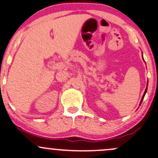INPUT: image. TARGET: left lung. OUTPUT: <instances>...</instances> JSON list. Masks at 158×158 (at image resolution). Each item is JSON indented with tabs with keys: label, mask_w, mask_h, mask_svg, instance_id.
<instances>
[{
	"label": "left lung",
	"mask_w": 158,
	"mask_h": 158,
	"mask_svg": "<svg viewBox=\"0 0 158 158\" xmlns=\"http://www.w3.org/2000/svg\"><path fill=\"white\" fill-rule=\"evenodd\" d=\"M142 58H143V56H142ZM143 60H144V59H143ZM144 62H145V60H144ZM148 83H147V86H148ZM147 89H148V87H146V89H145V93H144L143 96H142V99H141V101H140V104H139V106H140V105H141V103H142V100H143L144 97H145V93H146V92H147Z\"/></svg>",
	"instance_id": "obj_1"
}]
</instances>
